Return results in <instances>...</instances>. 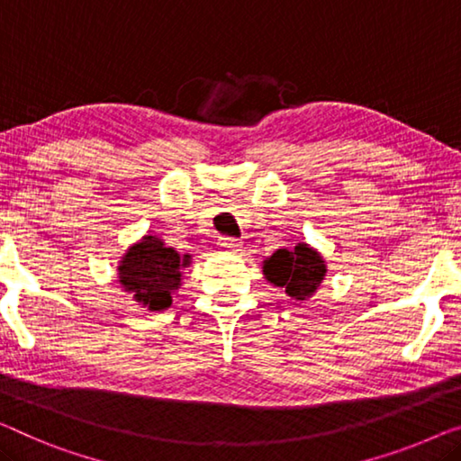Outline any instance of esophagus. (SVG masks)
<instances>
[{"mask_svg":"<svg viewBox=\"0 0 461 461\" xmlns=\"http://www.w3.org/2000/svg\"><path fill=\"white\" fill-rule=\"evenodd\" d=\"M217 244L221 246L223 250H238L240 246H242V242H240V240H236V238H219Z\"/></svg>","mask_w":461,"mask_h":461,"instance_id":"esophagus-1","label":"esophagus"}]
</instances>
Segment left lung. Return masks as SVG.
Masks as SVG:
<instances>
[{
  "instance_id": "obj_1",
  "label": "left lung",
  "mask_w": 461,
  "mask_h": 461,
  "mask_svg": "<svg viewBox=\"0 0 461 461\" xmlns=\"http://www.w3.org/2000/svg\"><path fill=\"white\" fill-rule=\"evenodd\" d=\"M263 273L273 285L284 287L292 300L311 298L325 277L327 267L317 250L298 244L294 250L279 249L265 260Z\"/></svg>"
}]
</instances>
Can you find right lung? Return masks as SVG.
<instances>
[{
    "mask_svg": "<svg viewBox=\"0 0 461 461\" xmlns=\"http://www.w3.org/2000/svg\"><path fill=\"white\" fill-rule=\"evenodd\" d=\"M190 265V254H177L159 238L144 236L123 254L120 284L136 302L149 311H165L171 306V292L180 287L182 269Z\"/></svg>",
    "mask_w": 461,
    "mask_h": 461,
    "instance_id": "add662e5",
    "label": "right lung"
}]
</instances>
